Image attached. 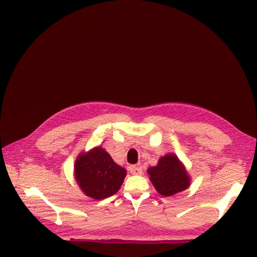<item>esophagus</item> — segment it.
Here are the masks:
<instances>
[{"label":"esophagus","mask_w":257,"mask_h":257,"mask_svg":"<svg viewBox=\"0 0 257 257\" xmlns=\"http://www.w3.org/2000/svg\"><path fill=\"white\" fill-rule=\"evenodd\" d=\"M128 170L132 175H142L143 173V168L141 166H136V165L130 166Z\"/></svg>","instance_id":"esophagus-1"}]
</instances>
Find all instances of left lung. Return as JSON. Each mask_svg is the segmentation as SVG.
Masks as SVG:
<instances>
[{
  "label": "left lung",
  "mask_w": 257,
  "mask_h": 257,
  "mask_svg": "<svg viewBox=\"0 0 257 257\" xmlns=\"http://www.w3.org/2000/svg\"><path fill=\"white\" fill-rule=\"evenodd\" d=\"M147 173L155 190L166 197L186 190L191 184L188 170L174 153L160 158L158 165L148 168Z\"/></svg>",
  "instance_id": "1"
}]
</instances>
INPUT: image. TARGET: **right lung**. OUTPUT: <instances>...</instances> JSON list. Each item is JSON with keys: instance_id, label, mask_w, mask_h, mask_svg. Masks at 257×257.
Returning <instances> with one entry per match:
<instances>
[{"instance_id": "1", "label": "right lung", "mask_w": 257, "mask_h": 257, "mask_svg": "<svg viewBox=\"0 0 257 257\" xmlns=\"http://www.w3.org/2000/svg\"><path fill=\"white\" fill-rule=\"evenodd\" d=\"M126 176L125 168L113 162L102 147L81 152L74 165V177L85 195L100 200L118 192Z\"/></svg>"}]
</instances>
